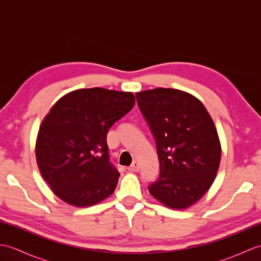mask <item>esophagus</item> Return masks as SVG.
<instances>
[{"label": "esophagus", "instance_id": "obj_1", "mask_svg": "<svg viewBox=\"0 0 261 261\" xmlns=\"http://www.w3.org/2000/svg\"><path fill=\"white\" fill-rule=\"evenodd\" d=\"M127 170L134 171V173H135V171H139V164H138L137 162H134L129 166V168H127Z\"/></svg>", "mask_w": 261, "mask_h": 261}]
</instances>
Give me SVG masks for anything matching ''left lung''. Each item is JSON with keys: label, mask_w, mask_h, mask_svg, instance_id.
<instances>
[{"label": "left lung", "mask_w": 261, "mask_h": 261, "mask_svg": "<svg viewBox=\"0 0 261 261\" xmlns=\"http://www.w3.org/2000/svg\"><path fill=\"white\" fill-rule=\"evenodd\" d=\"M138 107L157 146L159 177L151 195L170 208H186L213 184L221 145L202 102L186 92L158 87L136 93Z\"/></svg>", "instance_id": "1"}]
</instances>
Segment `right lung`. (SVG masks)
<instances>
[{
    "instance_id": "1",
    "label": "right lung",
    "mask_w": 261,
    "mask_h": 261,
    "mask_svg": "<svg viewBox=\"0 0 261 261\" xmlns=\"http://www.w3.org/2000/svg\"><path fill=\"white\" fill-rule=\"evenodd\" d=\"M135 105L130 92L101 87L66 94L38 132L39 170L53 192L74 206H91L115 190L119 171L110 162L109 129Z\"/></svg>"
}]
</instances>
